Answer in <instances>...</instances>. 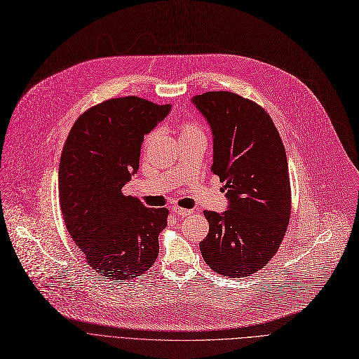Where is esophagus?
<instances>
[{
	"label": "esophagus",
	"instance_id": "1",
	"mask_svg": "<svg viewBox=\"0 0 359 359\" xmlns=\"http://www.w3.org/2000/svg\"><path fill=\"white\" fill-rule=\"evenodd\" d=\"M173 212L179 217H187L191 215L194 211L192 210H184V208H180V206H173Z\"/></svg>",
	"mask_w": 359,
	"mask_h": 359
}]
</instances>
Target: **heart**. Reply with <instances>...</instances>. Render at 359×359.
Wrapping results in <instances>:
<instances>
[{
    "mask_svg": "<svg viewBox=\"0 0 359 359\" xmlns=\"http://www.w3.org/2000/svg\"><path fill=\"white\" fill-rule=\"evenodd\" d=\"M195 129H198V128H195V126H184V128H183V132H187V130H195Z\"/></svg>",
    "mask_w": 359,
    "mask_h": 359,
    "instance_id": "b5f03b06",
    "label": "heart"
}]
</instances>
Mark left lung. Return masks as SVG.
Segmentation results:
<instances>
[{
  "label": "left lung",
  "mask_w": 359,
  "mask_h": 359,
  "mask_svg": "<svg viewBox=\"0 0 359 359\" xmlns=\"http://www.w3.org/2000/svg\"><path fill=\"white\" fill-rule=\"evenodd\" d=\"M192 103L212 132V173L225 183L227 211H205L210 233L199 244L212 271L250 276L276 253L291 214L285 147L271 116L230 91H208Z\"/></svg>",
  "instance_id": "left-lung-1"
}]
</instances>
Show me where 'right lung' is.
Masks as SVG:
<instances>
[{"label":"right lung","instance_id":"obj_1","mask_svg":"<svg viewBox=\"0 0 359 359\" xmlns=\"http://www.w3.org/2000/svg\"><path fill=\"white\" fill-rule=\"evenodd\" d=\"M172 104L135 96L110 99L84 111L65 141L60 205L67 230L102 276L123 282L140 276L158 256L165 208H147L122 187L140 168L144 135L163 122Z\"/></svg>","mask_w":359,"mask_h":359}]
</instances>
